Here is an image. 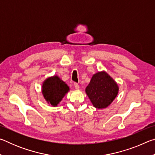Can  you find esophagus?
<instances>
[{"mask_svg":"<svg viewBox=\"0 0 155 155\" xmlns=\"http://www.w3.org/2000/svg\"><path fill=\"white\" fill-rule=\"evenodd\" d=\"M74 87H75L76 90H78V89H79V85H78V83H74Z\"/></svg>","mask_w":155,"mask_h":155,"instance_id":"esophagus-1","label":"esophagus"}]
</instances>
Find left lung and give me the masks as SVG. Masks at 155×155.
<instances>
[{
    "label": "left lung",
    "instance_id": "8db88e82",
    "mask_svg": "<svg viewBox=\"0 0 155 155\" xmlns=\"http://www.w3.org/2000/svg\"><path fill=\"white\" fill-rule=\"evenodd\" d=\"M118 91V85L105 71L94 74L85 88L86 94L96 109L107 108L114 101Z\"/></svg>",
    "mask_w": 155,
    "mask_h": 155
}]
</instances>
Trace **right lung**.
<instances>
[{
    "label": "right lung",
    "instance_id": "right-lung-1",
    "mask_svg": "<svg viewBox=\"0 0 155 155\" xmlns=\"http://www.w3.org/2000/svg\"><path fill=\"white\" fill-rule=\"evenodd\" d=\"M69 90V86L57 75L44 80L41 87V92L44 99L52 107L58 105Z\"/></svg>",
    "mask_w": 155,
    "mask_h": 155
}]
</instances>
